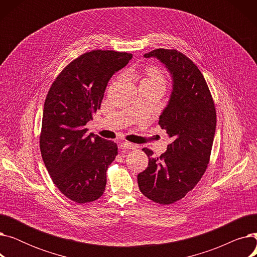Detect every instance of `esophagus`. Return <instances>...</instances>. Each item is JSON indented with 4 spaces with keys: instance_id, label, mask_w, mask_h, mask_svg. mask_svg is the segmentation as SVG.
Segmentation results:
<instances>
[{
    "instance_id": "esophagus-1",
    "label": "esophagus",
    "mask_w": 257,
    "mask_h": 257,
    "mask_svg": "<svg viewBox=\"0 0 257 257\" xmlns=\"http://www.w3.org/2000/svg\"><path fill=\"white\" fill-rule=\"evenodd\" d=\"M119 147H120V149H123V150H129V149H136L138 146L132 144V143H129V142H123L120 144Z\"/></svg>"
}]
</instances>
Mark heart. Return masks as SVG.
Returning <instances> with one entry per match:
<instances>
[{"label":"heart","instance_id":"b5f03b06","mask_svg":"<svg viewBox=\"0 0 257 257\" xmlns=\"http://www.w3.org/2000/svg\"><path fill=\"white\" fill-rule=\"evenodd\" d=\"M145 74L146 77L143 79L142 83H156L164 86L167 81L164 72L157 66H148Z\"/></svg>","mask_w":257,"mask_h":257}]
</instances>
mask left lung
<instances>
[{
	"mask_svg": "<svg viewBox=\"0 0 257 257\" xmlns=\"http://www.w3.org/2000/svg\"><path fill=\"white\" fill-rule=\"evenodd\" d=\"M164 63L173 79V90L158 124L173 143L159 157L150 149L148 168L138 175L144 196L169 205L185 197L205 173L217 125L214 103L198 66L177 50L156 49L144 55Z\"/></svg>",
	"mask_w": 257,
	"mask_h": 257,
	"instance_id": "left-lung-1",
	"label": "left lung"
}]
</instances>
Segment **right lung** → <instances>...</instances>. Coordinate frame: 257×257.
Returning <instances> with one entry per match:
<instances>
[{
	"instance_id": "right-lung-1",
	"label": "right lung",
	"mask_w": 257,
	"mask_h": 257,
	"mask_svg": "<svg viewBox=\"0 0 257 257\" xmlns=\"http://www.w3.org/2000/svg\"><path fill=\"white\" fill-rule=\"evenodd\" d=\"M131 58L126 52H86L64 67L47 94L40 152L54 184L76 203L92 202L105 191L117 146L86 134L85 125L100 109L108 81Z\"/></svg>"
}]
</instances>
